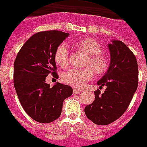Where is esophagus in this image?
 <instances>
[{"label": "esophagus", "mask_w": 147, "mask_h": 147, "mask_svg": "<svg viewBox=\"0 0 147 147\" xmlns=\"http://www.w3.org/2000/svg\"><path fill=\"white\" fill-rule=\"evenodd\" d=\"M73 92H74V94H80V92H81V90L78 89V88H74V89L73 90Z\"/></svg>", "instance_id": "obj_1"}]
</instances>
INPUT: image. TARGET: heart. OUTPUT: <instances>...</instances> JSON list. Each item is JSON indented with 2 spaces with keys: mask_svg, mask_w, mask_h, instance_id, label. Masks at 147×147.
Segmentation results:
<instances>
[{
  "mask_svg": "<svg viewBox=\"0 0 147 147\" xmlns=\"http://www.w3.org/2000/svg\"><path fill=\"white\" fill-rule=\"evenodd\" d=\"M75 46L88 55L85 63L86 66L92 67L98 74H103L106 72L109 69V62L105 57L100 54L102 52V48L97 41L93 38H84L76 42ZM54 57L60 67H67L69 63V52L67 44L62 43L57 47ZM92 68H72L63 73L62 78L67 84L75 88H82L94 77V72Z\"/></svg>",
  "mask_w": 147,
  "mask_h": 147,
  "instance_id": "b5f03b06",
  "label": "heart"
}]
</instances>
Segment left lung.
Returning <instances> with one entry per match:
<instances>
[{
	"label": "left lung",
	"mask_w": 147,
	"mask_h": 147,
	"mask_svg": "<svg viewBox=\"0 0 147 147\" xmlns=\"http://www.w3.org/2000/svg\"><path fill=\"white\" fill-rule=\"evenodd\" d=\"M108 44L110 64L98 81L105 92L94 91L93 103L84 109L86 116L94 123L109 125L122 116L129 105L138 87V64L135 55L122 41L112 39Z\"/></svg>",
	"instance_id": "8db88e82"
}]
</instances>
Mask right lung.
Returning a JSON list of instances; mask_svg holds the SVG:
<instances>
[{"instance_id": "1", "label": "right lung", "mask_w": 147, "mask_h": 147, "mask_svg": "<svg viewBox=\"0 0 147 147\" xmlns=\"http://www.w3.org/2000/svg\"><path fill=\"white\" fill-rule=\"evenodd\" d=\"M61 31H44L28 38L14 63V85L20 103L32 119L49 123L58 119L65 99L72 95L71 87L57 82L50 87L46 78L56 73L55 52L68 37Z\"/></svg>"}]
</instances>
